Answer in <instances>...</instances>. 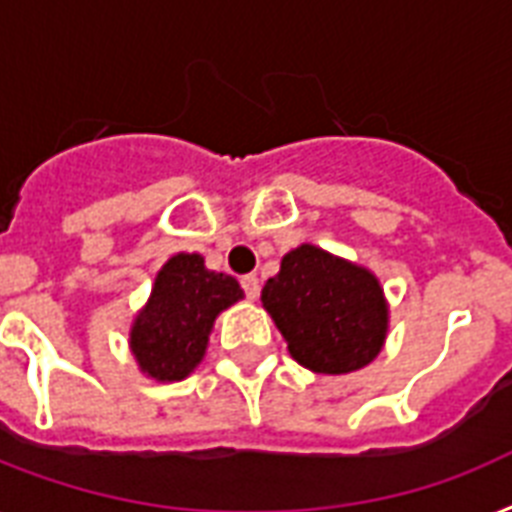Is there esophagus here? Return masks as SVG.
Listing matches in <instances>:
<instances>
[{"label": "esophagus", "mask_w": 512, "mask_h": 512, "mask_svg": "<svg viewBox=\"0 0 512 512\" xmlns=\"http://www.w3.org/2000/svg\"><path fill=\"white\" fill-rule=\"evenodd\" d=\"M241 287H244V292H247L249 300H257V295H260V279H257L255 273L244 276V279H241Z\"/></svg>", "instance_id": "esophagus-1"}]
</instances>
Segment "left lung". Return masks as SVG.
Returning <instances> with one entry per match:
<instances>
[{
  "mask_svg": "<svg viewBox=\"0 0 512 512\" xmlns=\"http://www.w3.org/2000/svg\"><path fill=\"white\" fill-rule=\"evenodd\" d=\"M260 300L287 340L289 356L316 374L364 369L388 337L390 308L380 279L316 244H300L281 257Z\"/></svg>",
  "mask_w": 512,
  "mask_h": 512,
  "instance_id": "1",
  "label": "left lung"
}]
</instances>
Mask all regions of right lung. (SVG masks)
<instances>
[{
    "label": "right lung",
    "mask_w": 512,
    "mask_h": 512,
    "mask_svg": "<svg viewBox=\"0 0 512 512\" xmlns=\"http://www.w3.org/2000/svg\"><path fill=\"white\" fill-rule=\"evenodd\" d=\"M244 300L228 273L209 271L199 252H177L159 268L130 327V350L148 380L180 382L204 361L215 319Z\"/></svg>",
    "instance_id": "1"
}]
</instances>
